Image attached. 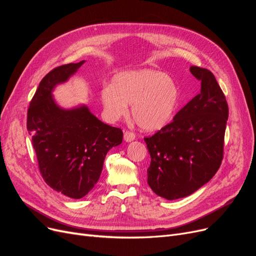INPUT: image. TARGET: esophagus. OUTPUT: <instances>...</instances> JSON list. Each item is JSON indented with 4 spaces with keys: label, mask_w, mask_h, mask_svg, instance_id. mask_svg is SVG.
Returning a JSON list of instances; mask_svg holds the SVG:
<instances>
[{
    "label": "esophagus",
    "mask_w": 256,
    "mask_h": 256,
    "mask_svg": "<svg viewBox=\"0 0 256 256\" xmlns=\"http://www.w3.org/2000/svg\"><path fill=\"white\" fill-rule=\"evenodd\" d=\"M136 138V134L134 132H130V131H125L124 132V140L126 142H132Z\"/></svg>",
    "instance_id": "1"
}]
</instances>
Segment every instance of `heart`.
<instances>
[{
  "mask_svg": "<svg viewBox=\"0 0 256 256\" xmlns=\"http://www.w3.org/2000/svg\"><path fill=\"white\" fill-rule=\"evenodd\" d=\"M180 90L174 79L164 72L143 68L116 74L112 84L100 92L106 115L116 120L128 112L136 125L146 131L166 127L177 111Z\"/></svg>",
  "mask_w": 256,
  "mask_h": 256,
  "instance_id": "1",
  "label": "heart"
}]
</instances>
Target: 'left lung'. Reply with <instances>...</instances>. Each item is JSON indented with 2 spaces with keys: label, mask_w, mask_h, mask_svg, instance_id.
Returning a JSON list of instances; mask_svg holds the SVG:
<instances>
[{
  "label": "left lung",
  "mask_w": 256,
  "mask_h": 256,
  "mask_svg": "<svg viewBox=\"0 0 256 256\" xmlns=\"http://www.w3.org/2000/svg\"><path fill=\"white\" fill-rule=\"evenodd\" d=\"M200 90L168 125L144 138L150 154L147 182L166 200L186 198L212 180L223 158L228 106L214 76L190 67Z\"/></svg>",
  "instance_id": "1"
}]
</instances>
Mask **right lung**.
Instances as JSON below:
<instances>
[{
	"instance_id": "right-lung-1",
	"label": "right lung",
	"mask_w": 256,
	"mask_h": 256,
	"mask_svg": "<svg viewBox=\"0 0 256 256\" xmlns=\"http://www.w3.org/2000/svg\"><path fill=\"white\" fill-rule=\"evenodd\" d=\"M84 63L60 66L46 74L28 110L26 127L42 178L72 198H81L95 187L106 154L122 142V131L99 120L88 106L65 109L53 97L56 85L67 82Z\"/></svg>"
}]
</instances>
